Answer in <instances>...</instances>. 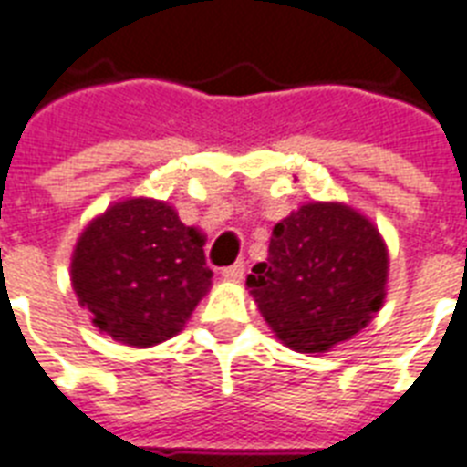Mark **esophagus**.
Returning a JSON list of instances; mask_svg holds the SVG:
<instances>
[{
  "mask_svg": "<svg viewBox=\"0 0 467 467\" xmlns=\"http://www.w3.org/2000/svg\"><path fill=\"white\" fill-rule=\"evenodd\" d=\"M243 275H245V265H243L241 260L234 262V265H229V267L222 269V276H224L226 281H241Z\"/></svg>",
  "mask_w": 467,
  "mask_h": 467,
  "instance_id": "1",
  "label": "esophagus"
}]
</instances>
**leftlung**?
<instances>
[{
  "label": "left lung",
  "mask_w": 467,
  "mask_h": 467,
  "mask_svg": "<svg viewBox=\"0 0 467 467\" xmlns=\"http://www.w3.org/2000/svg\"><path fill=\"white\" fill-rule=\"evenodd\" d=\"M389 253L377 226L341 202H307L272 229L248 288L279 341L325 353L379 312Z\"/></svg>",
  "instance_id": "obj_1"
}]
</instances>
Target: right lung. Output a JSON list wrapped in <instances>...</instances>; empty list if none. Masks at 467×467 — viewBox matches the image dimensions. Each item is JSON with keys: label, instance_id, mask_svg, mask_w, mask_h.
I'll return each instance as SVG.
<instances>
[{"label": "right lung", "instance_id": "add662e5", "mask_svg": "<svg viewBox=\"0 0 467 467\" xmlns=\"http://www.w3.org/2000/svg\"><path fill=\"white\" fill-rule=\"evenodd\" d=\"M205 238L167 202L130 198L80 234L71 284L92 325L126 346L176 337L212 286Z\"/></svg>", "mask_w": 467, "mask_h": 467}]
</instances>
